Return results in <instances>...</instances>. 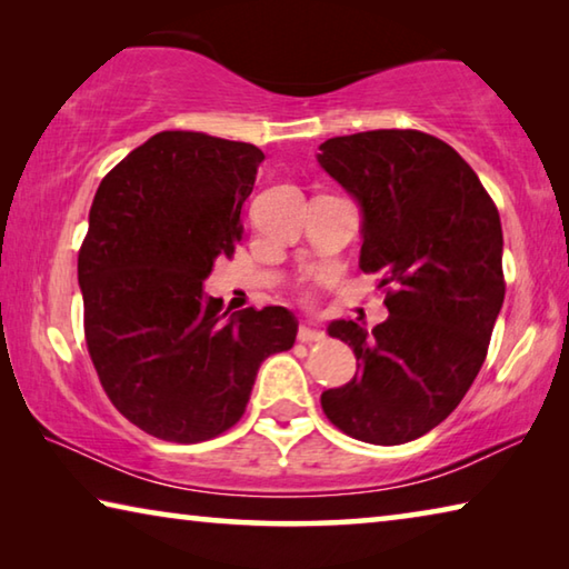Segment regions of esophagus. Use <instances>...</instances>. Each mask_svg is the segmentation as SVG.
<instances>
[{"instance_id": "34e87169", "label": "esophagus", "mask_w": 569, "mask_h": 569, "mask_svg": "<svg viewBox=\"0 0 569 569\" xmlns=\"http://www.w3.org/2000/svg\"><path fill=\"white\" fill-rule=\"evenodd\" d=\"M297 340L305 342V345L322 342L325 340V332L322 330H315V327H310V325H302L300 332H297Z\"/></svg>"}]
</instances>
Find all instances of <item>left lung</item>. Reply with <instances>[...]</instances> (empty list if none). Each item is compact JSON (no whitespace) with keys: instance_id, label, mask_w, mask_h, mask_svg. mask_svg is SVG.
<instances>
[{"instance_id":"1","label":"left lung","mask_w":569,"mask_h":569,"mask_svg":"<svg viewBox=\"0 0 569 569\" xmlns=\"http://www.w3.org/2000/svg\"><path fill=\"white\" fill-rule=\"evenodd\" d=\"M317 162L360 207V269L395 287L375 330L327 327L357 372L322 392V410L355 440H417L462 402L487 357L505 302L500 212L475 169L417 129L332 137Z\"/></svg>"}]
</instances>
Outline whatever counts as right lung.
I'll return each mask as SVG.
<instances>
[{"label": "right lung", "instance_id": "1", "mask_svg": "<svg viewBox=\"0 0 569 569\" xmlns=\"http://www.w3.org/2000/svg\"><path fill=\"white\" fill-rule=\"evenodd\" d=\"M262 149L159 132L99 184L77 277L89 357L129 422L194 445L229 430L269 355L295 345L287 307L222 312L204 295L217 257L242 239Z\"/></svg>", "mask_w": 569, "mask_h": 569}]
</instances>
